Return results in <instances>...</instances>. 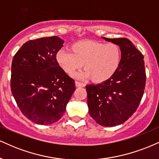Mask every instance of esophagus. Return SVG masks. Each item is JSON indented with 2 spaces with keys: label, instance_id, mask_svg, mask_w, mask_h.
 I'll use <instances>...</instances> for the list:
<instances>
[{
  "label": "esophagus",
  "instance_id": "34e87169",
  "mask_svg": "<svg viewBox=\"0 0 159 159\" xmlns=\"http://www.w3.org/2000/svg\"><path fill=\"white\" fill-rule=\"evenodd\" d=\"M75 84H76V87H84L85 86V84H84L83 83H81V82H79V81H76Z\"/></svg>",
  "mask_w": 159,
  "mask_h": 159
}]
</instances>
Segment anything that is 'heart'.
Segmentation results:
<instances>
[{
    "mask_svg": "<svg viewBox=\"0 0 159 159\" xmlns=\"http://www.w3.org/2000/svg\"><path fill=\"white\" fill-rule=\"evenodd\" d=\"M70 48L72 52L61 50L57 53L58 64L68 74H74L83 64L85 70L76 76L102 83L110 79L120 65L122 53L115 43L83 40L73 43Z\"/></svg>",
    "mask_w": 159,
    "mask_h": 159,
    "instance_id": "heart-1",
    "label": "heart"
}]
</instances>
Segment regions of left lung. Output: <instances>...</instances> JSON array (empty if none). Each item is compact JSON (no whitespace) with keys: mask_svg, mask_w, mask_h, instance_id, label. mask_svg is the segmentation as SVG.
Wrapping results in <instances>:
<instances>
[{"mask_svg":"<svg viewBox=\"0 0 159 159\" xmlns=\"http://www.w3.org/2000/svg\"><path fill=\"white\" fill-rule=\"evenodd\" d=\"M120 46V65L114 75L98 85H87L88 106L91 117L103 126H115L135 112L146 85L143 56L126 38L108 39Z\"/></svg>","mask_w":159,"mask_h":159,"instance_id":"left-lung-1","label":"left lung"}]
</instances>
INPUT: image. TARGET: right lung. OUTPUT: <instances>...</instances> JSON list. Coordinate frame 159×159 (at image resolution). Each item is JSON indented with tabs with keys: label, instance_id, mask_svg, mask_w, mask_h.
<instances>
[{
	"label": "right lung",
	"instance_id": "add662e5",
	"mask_svg": "<svg viewBox=\"0 0 159 159\" xmlns=\"http://www.w3.org/2000/svg\"><path fill=\"white\" fill-rule=\"evenodd\" d=\"M63 43L56 35L30 40L13 57L11 91L22 114L37 124L59 120L76 89L57 61Z\"/></svg>",
	"mask_w": 159,
	"mask_h": 159
}]
</instances>
